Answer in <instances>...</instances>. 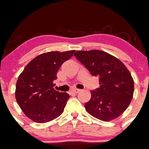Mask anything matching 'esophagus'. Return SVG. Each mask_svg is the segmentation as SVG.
<instances>
[{"label":"esophagus","mask_w":149,"mask_h":149,"mask_svg":"<svg viewBox=\"0 0 149 149\" xmlns=\"http://www.w3.org/2000/svg\"><path fill=\"white\" fill-rule=\"evenodd\" d=\"M80 91H81V89L74 88V89H73V90H72V91H73V93H79Z\"/></svg>","instance_id":"obj_1"}]
</instances>
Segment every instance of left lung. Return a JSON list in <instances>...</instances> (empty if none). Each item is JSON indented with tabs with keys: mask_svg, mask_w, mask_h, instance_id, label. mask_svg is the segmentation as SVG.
I'll list each match as a JSON object with an SVG mask.
<instances>
[{
	"mask_svg": "<svg viewBox=\"0 0 149 149\" xmlns=\"http://www.w3.org/2000/svg\"><path fill=\"white\" fill-rule=\"evenodd\" d=\"M76 58L99 79L100 87L91 91V98L85 103L91 115L104 121L118 117L129 106L134 83L124 64L114 56L98 50L79 51Z\"/></svg>",
	"mask_w": 149,
	"mask_h": 149,
	"instance_id": "1",
	"label": "left lung"
}]
</instances>
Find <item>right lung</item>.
Returning a JSON list of instances; mask_svg holds the SVG:
<instances>
[{"instance_id":"obj_1","label":"right lung","mask_w":149,"mask_h":149,"mask_svg":"<svg viewBox=\"0 0 149 149\" xmlns=\"http://www.w3.org/2000/svg\"><path fill=\"white\" fill-rule=\"evenodd\" d=\"M75 51H51L33 59L18 77L15 98L24 113L33 121L46 123L58 117L70 95L56 91L57 72Z\"/></svg>"}]
</instances>
